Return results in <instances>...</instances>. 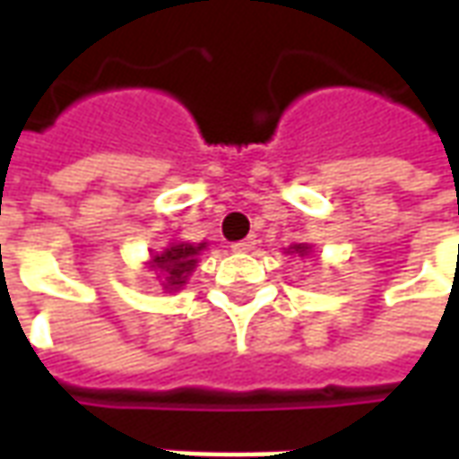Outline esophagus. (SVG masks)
<instances>
[{"label": "esophagus", "mask_w": 459, "mask_h": 459, "mask_svg": "<svg viewBox=\"0 0 459 459\" xmlns=\"http://www.w3.org/2000/svg\"><path fill=\"white\" fill-rule=\"evenodd\" d=\"M255 243H258V240H255V236H248V238H243V240H238V243H233L230 248L236 250V253H248V250L255 248Z\"/></svg>", "instance_id": "34e87169"}]
</instances>
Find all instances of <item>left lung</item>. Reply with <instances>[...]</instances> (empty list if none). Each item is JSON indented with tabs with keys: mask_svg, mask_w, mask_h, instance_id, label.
Listing matches in <instances>:
<instances>
[{
	"mask_svg": "<svg viewBox=\"0 0 459 459\" xmlns=\"http://www.w3.org/2000/svg\"><path fill=\"white\" fill-rule=\"evenodd\" d=\"M295 253H299V255H305V253H307V246H295Z\"/></svg>",
	"mask_w": 459,
	"mask_h": 459,
	"instance_id": "1",
	"label": "left lung"
}]
</instances>
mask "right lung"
I'll return each mask as SVG.
<instances>
[{
  "instance_id": "right-lung-1",
  "label": "right lung",
  "mask_w": 459,
  "mask_h": 459,
  "mask_svg": "<svg viewBox=\"0 0 459 459\" xmlns=\"http://www.w3.org/2000/svg\"><path fill=\"white\" fill-rule=\"evenodd\" d=\"M204 248L201 246H189V243H177L167 248L161 255H154V265L157 270H161L167 275V288H181L186 282V275H189L194 265H196V253Z\"/></svg>"
}]
</instances>
